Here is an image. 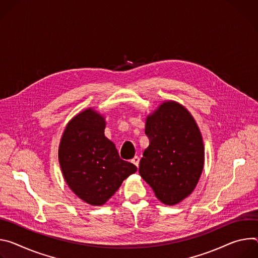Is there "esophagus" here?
I'll list each match as a JSON object with an SVG mask.
<instances>
[{
    "label": "esophagus",
    "mask_w": 258,
    "mask_h": 258,
    "mask_svg": "<svg viewBox=\"0 0 258 258\" xmlns=\"http://www.w3.org/2000/svg\"><path fill=\"white\" fill-rule=\"evenodd\" d=\"M131 162L138 168V165H139V157H137V156H135L132 160H131Z\"/></svg>",
    "instance_id": "obj_1"
}]
</instances>
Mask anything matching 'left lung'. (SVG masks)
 Returning a JSON list of instances; mask_svg holds the SVG:
<instances>
[{"mask_svg": "<svg viewBox=\"0 0 258 258\" xmlns=\"http://www.w3.org/2000/svg\"><path fill=\"white\" fill-rule=\"evenodd\" d=\"M150 146L139 174L166 205L180 203L195 189L204 168V145L190 112L180 103L163 102L147 118Z\"/></svg>", "mask_w": 258, "mask_h": 258, "instance_id": "8db88e82", "label": "left lung"}]
</instances>
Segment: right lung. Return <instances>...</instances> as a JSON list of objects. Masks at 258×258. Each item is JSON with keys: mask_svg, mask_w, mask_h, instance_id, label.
I'll list each match as a JSON object with an SVG mask.
<instances>
[{"mask_svg": "<svg viewBox=\"0 0 258 258\" xmlns=\"http://www.w3.org/2000/svg\"><path fill=\"white\" fill-rule=\"evenodd\" d=\"M105 121L93 108L75 116L62 134L58 160L64 180L84 202L103 205L136 166L120 158L104 136Z\"/></svg>", "mask_w": 258, "mask_h": 258, "instance_id": "right-lung-1", "label": "right lung"}]
</instances>
